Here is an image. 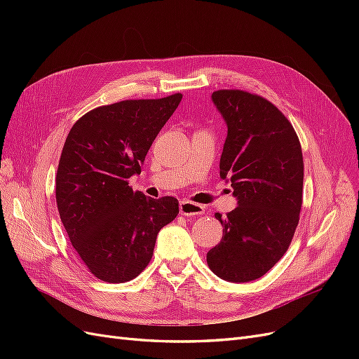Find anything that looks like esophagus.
Masks as SVG:
<instances>
[{
    "label": "esophagus",
    "mask_w": 359,
    "mask_h": 359,
    "mask_svg": "<svg viewBox=\"0 0 359 359\" xmlns=\"http://www.w3.org/2000/svg\"><path fill=\"white\" fill-rule=\"evenodd\" d=\"M180 212L186 217H194L205 214V206L201 203H194L191 201H181L180 202Z\"/></svg>",
    "instance_id": "1"
}]
</instances>
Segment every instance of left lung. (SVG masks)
<instances>
[{
  "mask_svg": "<svg viewBox=\"0 0 359 359\" xmlns=\"http://www.w3.org/2000/svg\"><path fill=\"white\" fill-rule=\"evenodd\" d=\"M227 137L220 177L231 182L238 206L227 215L219 245L206 253L215 276L245 283L283 257L299 222L304 161L289 119L264 97L241 90L214 91Z\"/></svg>",
  "mask_w": 359,
  "mask_h": 359,
  "instance_id": "obj_1",
  "label": "left lung"
}]
</instances>
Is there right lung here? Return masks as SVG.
Listing matches in <instances>:
<instances>
[{
	"mask_svg": "<svg viewBox=\"0 0 359 359\" xmlns=\"http://www.w3.org/2000/svg\"><path fill=\"white\" fill-rule=\"evenodd\" d=\"M181 99L177 93L95 107L74 123L64 144L55 180L61 222L90 273L107 283L142 273L157 233L180 212L175 198H147L128 178L140 173Z\"/></svg>",
	"mask_w": 359,
	"mask_h": 359,
	"instance_id": "1",
	"label": "right lung"
}]
</instances>
